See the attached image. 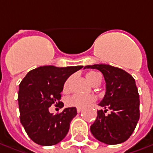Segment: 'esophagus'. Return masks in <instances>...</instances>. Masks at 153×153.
<instances>
[{
    "mask_svg": "<svg viewBox=\"0 0 153 153\" xmlns=\"http://www.w3.org/2000/svg\"><path fill=\"white\" fill-rule=\"evenodd\" d=\"M81 111H82V109H81V108H77V112L80 113Z\"/></svg>",
    "mask_w": 153,
    "mask_h": 153,
    "instance_id": "34e87169",
    "label": "esophagus"
}]
</instances>
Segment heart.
Returning a JSON list of instances; mask_svg holds the SVG:
<instances>
[{"label": "heart", "mask_w": 153, "mask_h": 153, "mask_svg": "<svg viewBox=\"0 0 153 153\" xmlns=\"http://www.w3.org/2000/svg\"><path fill=\"white\" fill-rule=\"evenodd\" d=\"M86 79L92 85H97L101 83V76L96 72H88L86 74ZM71 81V77L69 78L65 81L64 84L63 89L65 92H67L70 88V83ZM96 101L95 97L92 95H82V94H73L71 96L68 97L65 100V103L67 106L76 108H85L87 106H90L92 103Z\"/></svg>", "instance_id": "obj_1"}]
</instances>
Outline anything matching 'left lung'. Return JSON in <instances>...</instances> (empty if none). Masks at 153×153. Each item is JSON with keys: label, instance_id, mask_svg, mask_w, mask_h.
I'll list each match as a JSON object with an SVG mask.
<instances>
[{"label": "left lung", "instance_id": "8db88e82", "mask_svg": "<svg viewBox=\"0 0 153 153\" xmlns=\"http://www.w3.org/2000/svg\"><path fill=\"white\" fill-rule=\"evenodd\" d=\"M102 73L106 93L98 104L104 108L97 111L91 133L98 141L115 145L124 143L133 134L139 120V95L133 77L122 69L105 64L87 65ZM111 112L105 114L106 110Z\"/></svg>", "mask_w": 153, "mask_h": 153}]
</instances>
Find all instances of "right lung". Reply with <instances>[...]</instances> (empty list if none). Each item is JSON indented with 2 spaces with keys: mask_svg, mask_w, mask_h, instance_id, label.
<instances>
[{
  "mask_svg": "<svg viewBox=\"0 0 153 153\" xmlns=\"http://www.w3.org/2000/svg\"><path fill=\"white\" fill-rule=\"evenodd\" d=\"M83 66L45 65L29 71L19 84L18 102L20 122L33 141L42 146L57 144L70 129L77 115L76 107L65 108L60 114L49 111L52 104L63 107L60 102L67 79Z\"/></svg>",
  "mask_w": 153,
  "mask_h": 153,
  "instance_id": "1",
  "label": "right lung"
}]
</instances>
